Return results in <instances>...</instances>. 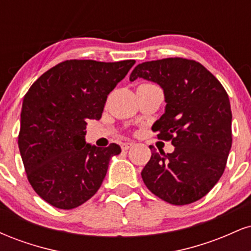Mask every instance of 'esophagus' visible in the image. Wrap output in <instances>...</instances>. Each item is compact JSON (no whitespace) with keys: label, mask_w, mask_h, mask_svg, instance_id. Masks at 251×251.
<instances>
[{"label":"esophagus","mask_w":251,"mask_h":251,"mask_svg":"<svg viewBox=\"0 0 251 251\" xmlns=\"http://www.w3.org/2000/svg\"><path fill=\"white\" fill-rule=\"evenodd\" d=\"M134 145V143H132V142H128V143H124V144H122V149L124 150V151H126V150H128V149H131L132 146Z\"/></svg>","instance_id":"obj_1"}]
</instances>
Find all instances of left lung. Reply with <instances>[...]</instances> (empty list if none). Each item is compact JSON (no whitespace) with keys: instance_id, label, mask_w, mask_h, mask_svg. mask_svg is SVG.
Listing matches in <instances>:
<instances>
[{"instance_id":"left-lung-1","label":"left lung","mask_w":251,"mask_h":251,"mask_svg":"<svg viewBox=\"0 0 251 251\" xmlns=\"http://www.w3.org/2000/svg\"><path fill=\"white\" fill-rule=\"evenodd\" d=\"M138 77L160 86L165 113L152 126L158 139L171 140L172 153L157 152L142 178L152 194L174 205L201 200L220 180L231 149V108L222 83L195 60L168 57L139 63Z\"/></svg>"}]
</instances>
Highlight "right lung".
<instances>
[{
    "instance_id": "right-lung-1",
    "label": "right lung",
    "mask_w": 251,
    "mask_h": 251,
    "mask_svg": "<svg viewBox=\"0 0 251 251\" xmlns=\"http://www.w3.org/2000/svg\"><path fill=\"white\" fill-rule=\"evenodd\" d=\"M134 60H67L43 73L24 98L19 149L25 174L43 201L71 210L101 186L119 145L85 142L88 119L101 118L107 96Z\"/></svg>"
}]
</instances>
